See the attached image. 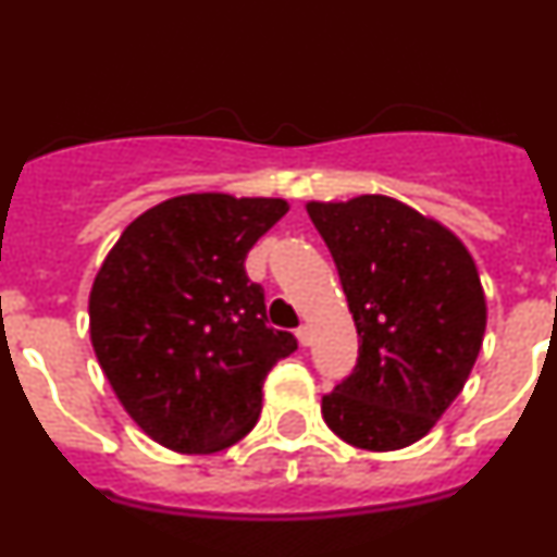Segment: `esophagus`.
I'll use <instances>...</instances> for the list:
<instances>
[{
	"label": "esophagus",
	"mask_w": 557,
	"mask_h": 557,
	"mask_svg": "<svg viewBox=\"0 0 557 557\" xmlns=\"http://www.w3.org/2000/svg\"><path fill=\"white\" fill-rule=\"evenodd\" d=\"M295 335H297V341H300V346L311 344V327H308V324H300Z\"/></svg>",
	"instance_id": "1"
}]
</instances>
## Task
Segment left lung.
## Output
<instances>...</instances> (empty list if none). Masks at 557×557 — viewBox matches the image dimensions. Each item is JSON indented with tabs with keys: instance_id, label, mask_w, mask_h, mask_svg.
<instances>
[{
	"instance_id": "left-lung-1",
	"label": "left lung",
	"mask_w": 557,
	"mask_h": 557,
	"mask_svg": "<svg viewBox=\"0 0 557 557\" xmlns=\"http://www.w3.org/2000/svg\"><path fill=\"white\" fill-rule=\"evenodd\" d=\"M338 268L360 357L322 398L346 444L393 453L420 442L453 406L482 349L487 300L463 240L387 195L308 200Z\"/></svg>"
}]
</instances>
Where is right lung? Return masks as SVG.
I'll list each match as a JSON object with an SVG mask.
<instances>
[{"label": "right lung", "mask_w": 557, "mask_h": 557, "mask_svg": "<svg viewBox=\"0 0 557 557\" xmlns=\"http://www.w3.org/2000/svg\"><path fill=\"white\" fill-rule=\"evenodd\" d=\"M289 211L281 197L178 195L121 233L89 292V333L115 398L181 455L233 447L257 425L268 371L297 349L265 322L246 276L251 246Z\"/></svg>", "instance_id": "1"}]
</instances>
